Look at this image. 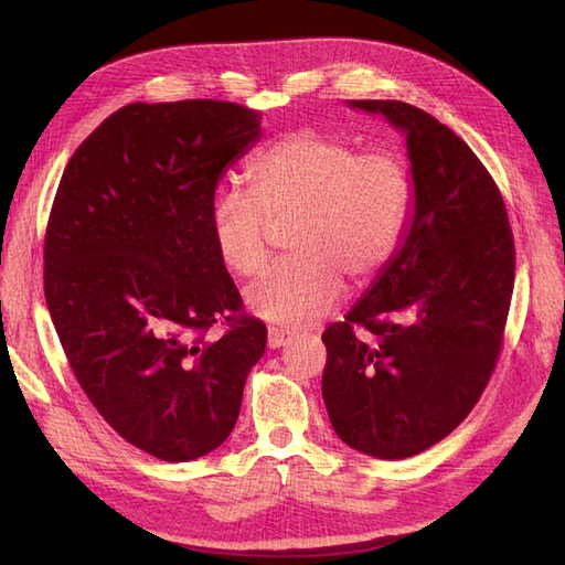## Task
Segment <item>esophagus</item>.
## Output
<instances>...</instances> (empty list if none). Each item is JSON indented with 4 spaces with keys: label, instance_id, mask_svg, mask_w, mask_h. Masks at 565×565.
I'll use <instances>...</instances> for the list:
<instances>
[{
    "label": "esophagus",
    "instance_id": "esophagus-1",
    "mask_svg": "<svg viewBox=\"0 0 565 565\" xmlns=\"http://www.w3.org/2000/svg\"><path fill=\"white\" fill-rule=\"evenodd\" d=\"M287 341H292V332L278 330V328H270L268 330V347L270 349H280V347L287 344Z\"/></svg>",
    "mask_w": 565,
    "mask_h": 565
}]
</instances>
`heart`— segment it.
I'll return each instance as SVG.
<instances>
[{"label": "heart", "mask_w": 565, "mask_h": 565, "mask_svg": "<svg viewBox=\"0 0 565 565\" xmlns=\"http://www.w3.org/2000/svg\"><path fill=\"white\" fill-rule=\"evenodd\" d=\"M247 179L249 193L216 198L212 243L231 273L254 278L270 262L273 226H295V259L247 292V309L268 322L301 328L324 318L344 280L370 282L401 247L413 188L393 152H355L339 136L297 129L266 146Z\"/></svg>", "instance_id": "b5f03b06"}]
</instances>
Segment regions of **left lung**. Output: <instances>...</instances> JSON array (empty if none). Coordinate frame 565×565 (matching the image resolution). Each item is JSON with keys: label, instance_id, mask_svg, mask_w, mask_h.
<instances>
[{"label": "left lung", "instance_id": "1", "mask_svg": "<svg viewBox=\"0 0 565 565\" xmlns=\"http://www.w3.org/2000/svg\"><path fill=\"white\" fill-rule=\"evenodd\" d=\"M347 104L405 136L413 202L398 252L322 332V398L349 448L405 459L481 398L514 289V241L498 185L452 129L403 100ZM353 323L373 337L358 340Z\"/></svg>", "mask_w": 565, "mask_h": 565}]
</instances>
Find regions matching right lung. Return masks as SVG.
Masks as SVG:
<instances>
[{
    "label": "right lung",
    "mask_w": 565,
    "mask_h": 565,
    "mask_svg": "<svg viewBox=\"0 0 565 565\" xmlns=\"http://www.w3.org/2000/svg\"><path fill=\"white\" fill-rule=\"evenodd\" d=\"M262 139L226 100L129 104L67 162L44 241V297L79 386L113 429L164 461L216 450L241 415L266 324L212 243L214 191ZM224 317V338L203 337Z\"/></svg>",
    "instance_id": "right-lung-1"
}]
</instances>
